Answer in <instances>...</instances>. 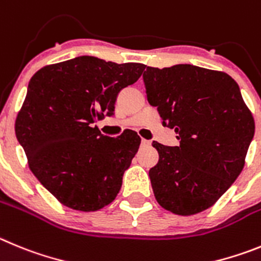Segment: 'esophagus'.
I'll return each mask as SVG.
<instances>
[{
	"mask_svg": "<svg viewBox=\"0 0 261 261\" xmlns=\"http://www.w3.org/2000/svg\"><path fill=\"white\" fill-rule=\"evenodd\" d=\"M142 145L143 147H148V145H151V142L147 139H142Z\"/></svg>",
	"mask_w": 261,
	"mask_h": 261,
	"instance_id": "34e87169",
	"label": "esophagus"
}]
</instances>
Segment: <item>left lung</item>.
Wrapping results in <instances>:
<instances>
[{
    "instance_id": "1",
    "label": "left lung",
    "mask_w": 261,
    "mask_h": 261,
    "mask_svg": "<svg viewBox=\"0 0 261 261\" xmlns=\"http://www.w3.org/2000/svg\"><path fill=\"white\" fill-rule=\"evenodd\" d=\"M148 102L179 145L153 142L159 163L149 170L157 203L179 216L212 206L245 166L255 121L230 75L192 65L147 67Z\"/></svg>"
}]
</instances>
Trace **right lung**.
<instances>
[{"label": "right lung", "mask_w": 261, "mask_h": 261, "mask_svg": "<svg viewBox=\"0 0 261 261\" xmlns=\"http://www.w3.org/2000/svg\"><path fill=\"white\" fill-rule=\"evenodd\" d=\"M144 69L82 56L44 66L31 78L15 135L35 177L61 204L95 212L116 199L140 136L125 130L110 138L95 123L113 116L118 93Z\"/></svg>", "instance_id": "right-lung-1"}]
</instances>
